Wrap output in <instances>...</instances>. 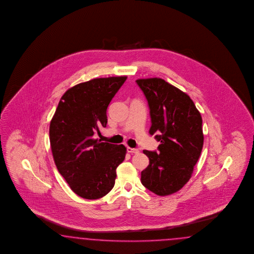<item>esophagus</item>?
Segmentation results:
<instances>
[{"mask_svg": "<svg viewBox=\"0 0 254 254\" xmlns=\"http://www.w3.org/2000/svg\"><path fill=\"white\" fill-rule=\"evenodd\" d=\"M127 152H128L129 154H138V153H139V151H138V149H134V148H131V147H127Z\"/></svg>", "mask_w": 254, "mask_h": 254, "instance_id": "esophagus-1", "label": "esophagus"}]
</instances>
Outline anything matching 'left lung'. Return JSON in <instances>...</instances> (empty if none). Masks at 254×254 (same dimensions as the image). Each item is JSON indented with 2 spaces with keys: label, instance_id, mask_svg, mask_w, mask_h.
Instances as JSON below:
<instances>
[{
  "label": "left lung",
  "instance_id": "left-lung-1",
  "mask_svg": "<svg viewBox=\"0 0 254 254\" xmlns=\"http://www.w3.org/2000/svg\"><path fill=\"white\" fill-rule=\"evenodd\" d=\"M136 82L150 107L149 133L161 142L158 153L143 151L150 163L141 171V184L157 195H169L192 177L204 143L202 117L190 97L164 79Z\"/></svg>",
  "mask_w": 254,
  "mask_h": 254
}]
</instances>
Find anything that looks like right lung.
<instances>
[{"instance_id": "right-lung-1", "label": "right lung", "mask_w": 254, "mask_h": 254, "mask_svg": "<svg viewBox=\"0 0 254 254\" xmlns=\"http://www.w3.org/2000/svg\"><path fill=\"white\" fill-rule=\"evenodd\" d=\"M127 76L95 78L69 88L59 102L49 127V138L59 172L77 195L99 199L116 183L124 161L123 144L94 138L107 125V108Z\"/></svg>"}]
</instances>
